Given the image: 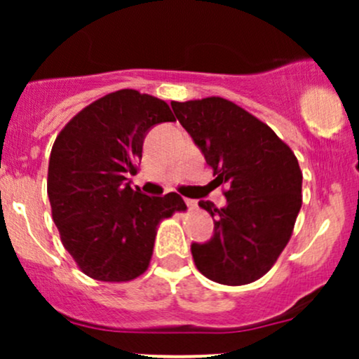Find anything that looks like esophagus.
I'll return each mask as SVG.
<instances>
[{
    "label": "esophagus",
    "mask_w": 359,
    "mask_h": 359,
    "mask_svg": "<svg viewBox=\"0 0 359 359\" xmlns=\"http://www.w3.org/2000/svg\"><path fill=\"white\" fill-rule=\"evenodd\" d=\"M185 204L189 205V209H197V203H196V201L187 199V201H185Z\"/></svg>",
    "instance_id": "34e87169"
}]
</instances>
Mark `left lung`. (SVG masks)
Masks as SVG:
<instances>
[{
    "label": "left lung",
    "instance_id": "8db88e82",
    "mask_svg": "<svg viewBox=\"0 0 359 359\" xmlns=\"http://www.w3.org/2000/svg\"><path fill=\"white\" fill-rule=\"evenodd\" d=\"M177 119L203 150L226 208L201 201L214 236L191 246L197 270L222 285H246L275 265L302 205L297 156L262 119L219 96L172 101Z\"/></svg>",
    "mask_w": 359,
    "mask_h": 359
}]
</instances>
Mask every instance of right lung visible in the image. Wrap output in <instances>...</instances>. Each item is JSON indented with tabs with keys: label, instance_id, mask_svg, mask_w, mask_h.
I'll use <instances>...</instances> for the list:
<instances>
[{
	"label": "right lung",
	"instance_id": "add662e5",
	"mask_svg": "<svg viewBox=\"0 0 359 359\" xmlns=\"http://www.w3.org/2000/svg\"><path fill=\"white\" fill-rule=\"evenodd\" d=\"M175 121L165 101L135 89L100 97L57 135L47 194L64 248L82 273L130 282L150 265L160 222L187 209L175 192L150 197L130 187L143 140L154 125Z\"/></svg>",
	"mask_w": 359,
	"mask_h": 359
}]
</instances>
